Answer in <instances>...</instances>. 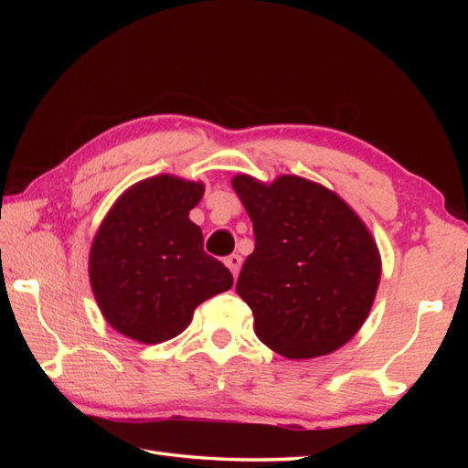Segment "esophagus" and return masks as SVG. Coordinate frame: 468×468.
Returning a JSON list of instances; mask_svg holds the SVG:
<instances>
[{"label":"esophagus","instance_id":"obj_1","mask_svg":"<svg viewBox=\"0 0 468 468\" xmlns=\"http://www.w3.org/2000/svg\"><path fill=\"white\" fill-rule=\"evenodd\" d=\"M241 262H243V260H241L239 253H231V256H227V258H225V264L229 266V271L233 272V276L239 274V271H241Z\"/></svg>","mask_w":468,"mask_h":468}]
</instances>
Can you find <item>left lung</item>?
I'll return each mask as SVG.
<instances>
[{
    "mask_svg": "<svg viewBox=\"0 0 468 468\" xmlns=\"http://www.w3.org/2000/svg\"><path fill=\"white\" fill-rule=\"evenodd\" d=\"M233 189L253 223L256 248L237 279L256 336L289 359H312L348 343L374 303L379 253L361 218L324 186L250 176Z\"/></svg>",
    "mask_w": 468,
    "mask_h": 468,
    "instance_id": "obj_1",
    "label": "left lung"
}]
</instances>
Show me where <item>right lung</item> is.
Masks as SVG:
<instances>
[{"label": "right lung", "mask_w": 468, "mask_h": 468, "mask_svg": "<svg viewBox=\"0 0 468 468\" xmlns=\"http://www.w3.org/2000/svg\"><path fill=\"white\" fill-rule=\"evenodd\" d=\"M204 186L158 176L130 187L90 248V284L105 320L138 343L177 336L202 301L233 287V274L204 251L189 210Z\"/></svg>", "instance_id": "1"}]
</instances>
